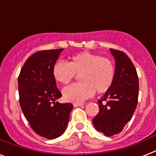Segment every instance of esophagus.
Listing matches in <instances>:
<instances>
[{
    "mask_svg": "<svg viewBox=\"0 0 156 156\" xmlns=\"http://www.w3.org/2000/svg\"><path fill=\"white\" fill-rule=\"evenodd\" d=\"M83 103H74V104H73V106H74V107L83 106Z\"/></svg>",
    "mask_w": 156,
    "mask_h": 156,
    "instance_id": "obj_1",
    "label": "esophagus"
}]
</instances>
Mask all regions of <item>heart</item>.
I'll return each instance as SVG.
<instances>
[{"label":"heart","mask_w":156,"mask_h":156,"mask_svg":"<svg viewBox=\"0 0 156 156\" xmlns=\"http://www.w3.org/2000/svg\"><path fill=\"white\" fill-rule=\"evenodd\" d=\"M76 73H81L82 83L65 88L63 96L69 102L82 103L92 97L95 90L103 94L111 88L115 78V66L109 58L83 52L73 55L69 63L58 61L52 67L54 79L61 84H69Z\"/></svg>","instance_id":"b5f03b06"}]
</instances>
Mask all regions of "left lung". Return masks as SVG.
<instances>
[{
  "instance_id": "obj_1",
  "label": "left lung",
  "mask_w": 156,
  "mask_h": 156,
  "mask_svg": "<svg viewBox=\"0 0 156 156\" xmlns=\"http://www.w3.org/2000/svg\"><path fill=\"white\" fill-rule=\"evenodd\" d=\"M116 60L115 78L111 88L98 101L100 111L93 118L95 129L104 135L122 131L132 118L138 98V78L133 62L125 52L110 49Z\"/></svg>"
}]
</instances>
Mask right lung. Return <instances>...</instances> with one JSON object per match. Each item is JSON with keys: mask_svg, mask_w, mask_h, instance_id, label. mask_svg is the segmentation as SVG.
Wrapping results in <instances>:
<instances>
[{"mask_svg": "<svg viewBox=\"0 0 156 156\" xmlns=\"http://www.w3.org/2000/svg\"><path fill=\"white\" fill-rule=\"evenodd\" d=\"M64 48L41 50L26 61L18 78L19 103L35 133L48 139L65 132L73 104L55 102L61 97L52 76V67Z\"/></svg>", "mask_w": 156, "mask_h": 156, "instance_id": "1", "label": "right lung"}]
</instances>
